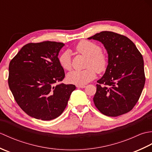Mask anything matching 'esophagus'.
Wrapping results in <instances>:
<instances>
[{
    "instance_id": "esophagus-1",
    "label": "esophagus",
    "mask_w": 152,
    "mask_h": 152,
    "mask_svg": "<svg viewBox=\"0 0 152 152\" xmlns=\"http://www.w3.org/2000/svg\"><path fill=\"white\" fill-rule=\"evenodd\" d=\"M76 87H77V88H86V86H83V85H77Z\"/></svg>"
}]
</instances>
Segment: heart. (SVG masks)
Segmentation results:
<instances>
[{
	"label": "heart",
	"instance_id": "b5f03b06",
	"mask_svg": "<svg viewBox=\"0 0 152 152\" xmlns=\"http://www.w3.org/2000/svg\"><path fill=\"white\" fill-rule=\"evenodd\" d=\"M77 53L88 58L86 67L83 70H73L67 74L66 78L70 83L77 85H84L95 78L96 73L101 72L106 69L107 58L102 52L99 45L88 40L80 41L76 47ZM59 63L61 67L66 70L72 69L71 56L69 51H65L59 57Z\"/></svg>",
	"mask_w": 152,
	"mask_h": 152
}]
</instances>
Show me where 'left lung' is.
I'll return each instance as SVG.
<instances>
[{
	"label": "left lung",
	"instance_id": "obj_1",
	"mask_svg": "<svg viewBox=\"0 0 152 152\" xmlns=\"http://www.w3.org/2000/svg\"><path fill=\"white\" fill-rule=\"evenodd\" d=\"M88 39L99 41L108 53V66L93 97L95 106L111 117L131 111L145 84L142 56L129 38L114 32L102 31Z\"/></svg>",
	"mask_w": 152,
	"mask_h": 152
}]
</instances>
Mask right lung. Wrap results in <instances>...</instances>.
<instances>
[{
	"mask_svg": "<svg viewBox=\"0 0 152 152\" xmlns=\"http://www.w3.org/2000/svg\"><path fill=\"white\" fill-rule=\"evenodd\" d=\"M64 46L51 41L29 43L10 63V89L20 108L34 118L49 121L59 117L76 89L59 83L65 76L58 58Z\"/></svg>",
	"mask_w": 152,
	"mask_h": 152,
	"instance_id": "add662e5",
	"label": "right lung"
}]
</instances>
